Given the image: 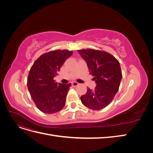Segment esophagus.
<instances>
[{"label": "esophagus", "instance_id": "esophagus-1", "mask_svg": "<svg viewBox=\"0 0 153 153\" xmlns=\"http://www.w3.org/2000/svg\"><path fill=\"white\" fill-rule=\"evenodd\" d=\"M78 85H79V84H78V83H77V82H74L72 83V86L73 87H76Z\"/></svg>", "mask_w": 153, "mask_h": 153}]
</instances>
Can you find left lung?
Here are the masks:
<instances>
[{"instance_id": "1", "label": "left lung", "mask_w": 153, "mask_h": 153, "mask_svg": "<svg viewBox=\"0 0 153 153\" xmlns=\"http://www.w3.org/2000/svg\"><path fill=\"white\" fill-rule=\"evenodd\" d=\"M78 52L86 61L96 83L94 89L87 87L86 94L80 97L82 103L91 110L103 109L112 102L119 90L123 76L120 64L112 55L105 51L88 48Z\"/></svg>"}]
</instances>
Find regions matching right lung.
I'll return each instance as SVG.
<instances>
[{
    "instance_id": "1",
    "label": "right lung",
    "mask_w": 153,
    "mask_h": 153,
    "mask_svg": "<svg viewBox=\"0 0 153 153\" xmlns=\"http://www.w3.org/2000/svg\"><path fill=\"white\" fill-rule=\"evenodd\" d=\"M72 54L73 51L68 50L50 51L41 55L30 69L27 87L37 108L45 114L58 112L65 105L71 84H57L53 78Z\"/></svg>"
}]
</instances>
